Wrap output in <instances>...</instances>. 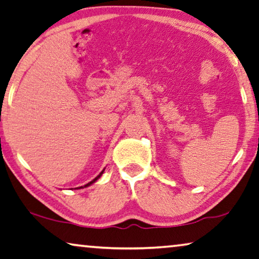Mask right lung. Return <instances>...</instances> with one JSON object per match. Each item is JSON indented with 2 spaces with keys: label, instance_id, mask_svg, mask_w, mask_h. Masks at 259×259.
<instances>
[{
  "label": "right lung",
  "instance_id": "1",
  "mask_svg": "<svg viewBox=\"0 0 259 259\" xmlns=\"http://www.w3.org/2000/svg\"><path fill=\"white\" fill-rule=\"evenodd\" d=\"M103 171H105V169H102V171H101V173H100V175H99L98 177H96V178H95V179H93V180L91 181V183H88V184H86V185H84V186H81V187H76V188H83V187H88V186H91V185H92V184H94V183H95V181H96V180H98V179L100 178V177H101V176L103 175Z\"/></svg>",
  "mask_w": 259,
  "mask_h": 259
}]
</instances>
